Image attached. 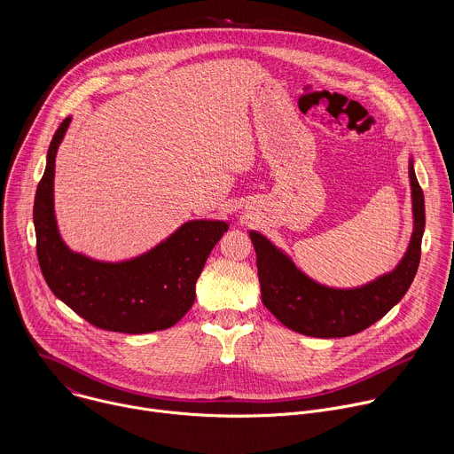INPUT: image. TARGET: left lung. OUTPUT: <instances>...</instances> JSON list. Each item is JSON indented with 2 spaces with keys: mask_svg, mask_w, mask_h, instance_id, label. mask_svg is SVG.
<instances>
[{
  "mask_svg": "<svg viewBox=\"0 0 454 454\" xmlns=\"http://www.w3.org/2000/svg\"><path fill=\"white\" fill-rule=\"evenodd\" d=\"M410 179L415 215L410 249L394 273L359 289H329L312 282L266 237L249 231L256 251L262 301L286 327L312 338L352 336L368 329L406 294L419 270L426 226L424 192L413 163Z\"/></svg>",
  "mask_w": 454,
  "mask_h": 454,
  "instance_id": "obj_1",
  "label": "left lung"
}]
</instances>
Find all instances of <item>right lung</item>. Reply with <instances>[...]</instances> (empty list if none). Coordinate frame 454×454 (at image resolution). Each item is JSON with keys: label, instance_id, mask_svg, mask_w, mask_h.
<instances>
[{"label": "right lung", "instance_id": "add662e5", "mask_svg": "<svg viewBox=\"0 0 454 454\" xmlns=\"http://www.w3.org/2000/svg\"><path fill=\"white\" fill-rule=\"evenodd\" d=\"M68 125L70 118H64L51 138L34 201L37 261L48 287L104 331L145 334L176 325L193 305L196 282L228 224L190 221L149 253L120 264L97 262L70 251L60 240L53 215L55 153Z\"/></svg>", "mask_w": 454, "mask_h": 454}]
</instances>
